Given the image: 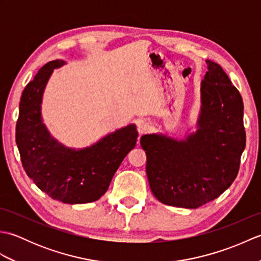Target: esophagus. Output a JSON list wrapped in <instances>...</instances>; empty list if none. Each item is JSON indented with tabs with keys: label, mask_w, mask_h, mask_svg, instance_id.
Masks as SVG:
<instances>
[{
	"label": "esophagus",
	"mask_w": 261,
	"mask_h": 261,
	"mask_svg": "<svg viewBox=\"0 0 261 261\" xmlns=\"http://www.w3.org/2000/svg\"><path fill=\"white\" fill-rule=\"evenodd\" d=\"M137 130H138V134H139V136L141 137L143 135H146L147 132L149 131V125L147 123H143V122H142V123L138 124Z\"/></svg>",
	"instance_id": "esophagus-1"
}]
</instances>
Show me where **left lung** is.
<instances>
[{
	"instance_id": "left-lung-1",
	"label": "left lung",
	"mask_w": 261,
	"mask_h": 261,
	"mask_svg": "<svg viewBox=\"0 0 261 261\" xmlns=\"http://www.w3.org/2000/svg\"><path fill=\"white\" fill-rule=\"evenodd\" d=\"M206 64L197 130L182 140L162 134L140 139L151 192L170 206L197 208L219 197L236 179L246 147L240 93L219 64Z\"/></svg>"
}]
</instances>
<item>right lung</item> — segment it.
Returning a JSON list of instances; mask_svg holds the SVG:
<instances>
[{"mask_svg":"<svg viewBox=\"0 0 261 261\" xmlns=\"http://www.w3.org/2000/svg\"><path fill=\"white\" fill-rule=\"evenodd\" d=\"M65 64L60 59L47 63L25 86L15 141L27 175L42 192L63 203H90L108 191L122 160L136 147L138 131L129 124L77 150L54 139L42 122L41 102L54 69Z\"/></svg>","mask_w":261,"mask_h":261,"instance_id":"right-lung-1","label":"right lung"}]
</instances>
